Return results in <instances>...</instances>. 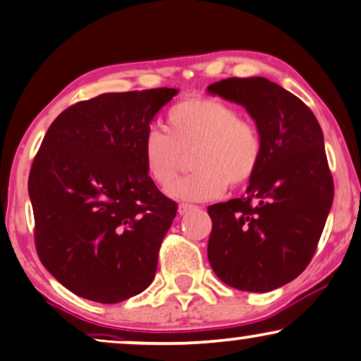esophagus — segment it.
Wrapping results in <instances>:
<instances>
[{
	"mask_svg": "<svg viewBox=\"0 0 361 361\" xmlns=\"http://www.w3.org/2000/svg\"><path fill=\"white\" fill-rule=\"evenodd\" d=\"M195 209H198V208H195V206H191V204H180L178 206V213H180L181 216L183 214H188L190 211H195Z\"/></svg>",
	"mask_w": 361,
	"mask_h": 361,
	"instance_id": "obj_1",
	"label": "esophagus"
}]
</instances>
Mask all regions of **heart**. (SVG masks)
<instances>
[{"instance_id":"heart-1","label":"heart","mask_w":361,"mask_h":361,"mask_svg":"<svg viewBox=\"0 0 361 361\" xmlns=\"http://www.w3.org/2000/svg\"><path fill=\"white\" fill-rule=\"evenodd\" d=\"M165 130L150 128L142 142L147 175L161 188L174 180L183 155L192 153L195 171L168 190L173 200L201 203L219 198L229 186H241L256 175L264 142L251 118L214 97H190L166 112Z\"/></svg>"}]
</instances>
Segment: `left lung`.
Segmentation results:
<instances>
[{"label":"left lung","mask_w":361,"mask_h":361,"mask_svg":"<svg viewBox=\"0 0 361 361\" xmlns=\"http://www.w3.org/2000/svg\"><path fill=\"white\" fill-rule=\"evenodd\" d=\"M208 92L243 105L264 153L246 195L208 208V259L238 290L269 292L304 272L334 203L324 133L299 97L266 77H229Z\"/></svg>","instance_id":"obj_1"}]
</instances>
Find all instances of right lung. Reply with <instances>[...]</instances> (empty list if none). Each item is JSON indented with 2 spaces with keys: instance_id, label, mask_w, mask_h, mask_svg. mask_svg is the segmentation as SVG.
<instances>
[{
  "instance_id": "obj_1",
  "label": "right lung",
  "mask_w": 361,
  "mask_h": 361,
  "mask_svg": "<svg viewBox=\"0 0 361 361\" xmlns=\"http://www.w3.org/2000/svg\"><path fill=\"white\" fill-rule=\"evenodd\" d=\"M178 89L102 94L57 115L27 191L36 251L66 289L100 304L140 294L178 206L157 188L142 142Z\"/></svg>"
}]
</instances>
